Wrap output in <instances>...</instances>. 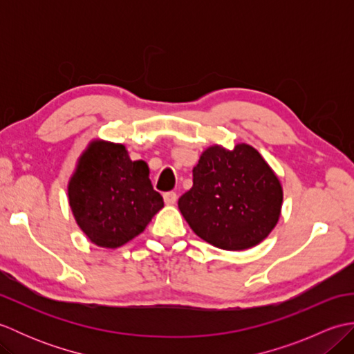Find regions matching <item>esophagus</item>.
I'll return each mask as SVG.
<instances>
[{
	"label": "esophagus",
	"instance_id": "esophagus-1",
	"mask_svg": "<svg viewBox=\"0 0 354 354\" xmlns=\"http://www.w3.org/2000/svg\"><path fill=\"white\" fill-rule=\"evenodd\" d=\"M176 201H178V194H176L175 192L164 193V202H165V204H167V205H175Z\"/></svg>",
	"mask_w": 354,
	"mask_h": 354
}]
</instances>
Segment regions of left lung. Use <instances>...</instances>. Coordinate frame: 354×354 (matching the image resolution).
Listing matches in <instances>:
<instances>
[{
	"instance_id": "8db88e82",
	"label": "left lung",
	"mask_w": 354,
	"mask_h": 354,
	"mask_svg": "<svg viewBox=\"0 0 354 354\" xmlns=\"http://www.w3.org/2000/svg\"><path fill=\"white\" fill-rule=\"evenodd\" d=\"M280 179L252 146L219 145L202 152L193 187L178 201L179 212L202 240L228 251L259 245L280 219Z\"/></svg>"
}]
</instances>
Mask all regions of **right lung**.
I'll return each mask as SVG.
<instances>
[{"label": "right lung", "mask_w": 354, "mask_h": 354, "mask_svg": "<svg viewBox=\"0 0 354 354\" xmlns=\"http://www.w3.org/2000/svg\"><path fill=\"white\" fill-rule=\"evenodd\" d=\"M74 219L97 246L118 248L145 231L164 207L145 161H132L123 145L94 140L68 183Z\"/></svg>", "instance_id": "add662e5"}]
</instances>
